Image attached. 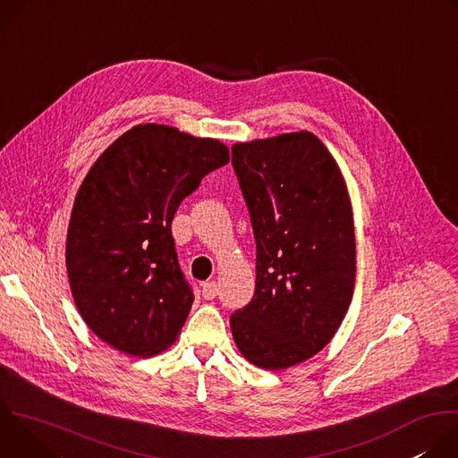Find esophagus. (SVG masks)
Returning <instances> with one entry per match:
<instances>
[{
  "label": "esophagus",
  "instance_id": "1",
  "mask_svg": "<svg viewBox=\"0 0 458 458\" xmlns=\"http://www.w3.org/2000/svg\"><path fill=\"white\" fill-rule=\"evenodd\" d=\"M217 292H219V288H217V283H216V281H207V283H203V297H205L207 301L216 299Z\"/></svg>",
  "mask_w": 458,
  "mask_h": 458
}]
</instances>
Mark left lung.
<instances>
[{
	"label": "left lung",
	"mask_w": 458,
	"mask_h": 458,
	"mask_svg": "<svg viewBox=\"0 0 458 458\" xmlns=\"http://www.w3.org/2000/svg\"><path fill=\"white\" fill-rule=\"evenodd\" d=\"M232 165L257 246L255 292L232 313V335L251 364L284 369L328 344L352 302L350 195L311 132L237 143Z\"/></svg>",
	"instance_id": "left-lung-1"
}]
</instances>
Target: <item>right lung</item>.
<instances>
[{"instance_id":"right-lung-1","label":"right lung","mask_w":458,"mask_h":458,"mask_svg":"<svg viewBox=\"0 0 458 458\" xmlns=\"http://www.w3.org/2000/svg\"><path fill=\"white\" fill-rule=\"evenodd\" d=\"M228 161L217 140L148 123L115 140L87 174L69 225L67 272L83 320L112 348L148 357L181 332L193 292L172 221Z\"/></svg>"}]
</instances>
